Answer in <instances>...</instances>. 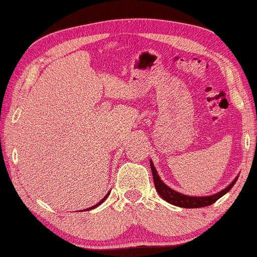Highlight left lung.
I'll return each mask as SVG.
<instances>
[{"instance_id":"obj_1","label":"left lung","mask_w":257,"mask_h":257,"mask_svg":"<svg viewBox=\"0 0 257 257\" xmlns=\"http://www.w3.org/2000/svg\"><path fill=\"white\" fill-rule=\"evenodd\" d=\"M150 165H151V171H152V176H153V183H155L156 190L159 194V196L163 199H165L166 202H169L170 204L181 206V208H203V206H208L214 204V203L224 196L226 192L230 190L234 184L237 181V178L234 179V182L231 183L230 185L226 186L224 190H222L221 192H217V194L212 195V196H206V197H192V196H186V195H182L179 192L175 191L171 188H169L168 185H165L164 183L162 182V179L159 178L157 171H156L155 166H153V163L150 162Z\"/></svg>"}]
</instances>
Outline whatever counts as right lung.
<instances>
[{"instance_id": "right-lung-1", "label": "right lung", "mask_w": 257, "mask_h": 257, "mask_svg": "<svg viewBox=\"0 0 257 257\" xmlns=\"http://www.w3.org/2000/svg\"><path fill=\"white\" fill-rule=\"evenodd\" d=\"M108 194H109V192H108ZM108 194H107V195H106V196H105V197H104V198H102V199H101V201H100V202H99V203H98V204H95V205H93V206H92V208H88V209H87V210H91V209H94V208H96V206H98V205H100V204H101V203H102V202H104V201H105V199H106V198H107V197H108Z\"/></svg>"}]
</instances>
